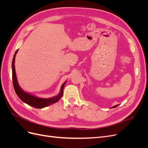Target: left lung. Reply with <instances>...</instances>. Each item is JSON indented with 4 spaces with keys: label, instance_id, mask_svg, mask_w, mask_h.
<instances>
[{
    "label": "left lung",
    "instance_id": "obj_1",
    "mask_svg": "<svg viewBox=\"0 0 148 148\" xmlns=\"http://www.w3.org/2000/svg\"><path fill=\"white\" fill-rule=\"evenodd\" d=\"M119 105H116V106H113L112 107V108H115V107H117Z\"/></svg>",
    "mask_w": 148,
    "mask_h": 148
}]
</instances>
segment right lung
<instances>
[{
  "label": "right lung",
  "mask_w": 148,
  "mask_h": 148,
  "mask_svg": "<svg viewBox=\"0 0 148 148\" xmlns=\"http://www.w3.org/2000/svg\"><path fill=\"white\" fill-rule=\"evenodd\" d=\"M18 49L16 50V51L15 52L14 54V56H13L12 64L13 85L17 96H18V97L22 101L26 103V104H27L29 106H32L34 107V108H36V109H42V108H44V107H46L48 106H50L52 104H54V103L57 102L62 97V95H63L64 88L66 81H65L63 84H62L60 88V91L59 95L56 96L50 97V98L38 97L33 95H31L29 93L24 91L20 86L18 83L16 72H15V59L16 53L18 52Z\"/></svg>",
  "instance_id": "add662e5"
}]
</instances>
